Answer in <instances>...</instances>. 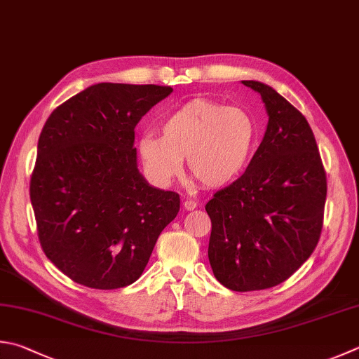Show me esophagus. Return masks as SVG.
<instances>
[{
	"instance_id": "obj_1",
	"label": "esophagus",
	"mask_w": 359,
	"mask_h": 359,
	"mask_svg": "<svg viewBox=\"0 0 359 359\" xmlns=\"http://www.w3.org/2000/svg\"><path fill=\"white\" fill-rule=\"evenodd\" d=\"M182 206H184L186 211H194V209L197 208V201H195V200H191V198H187V200L182 201Z\"/></svg>"
}]
</instances>
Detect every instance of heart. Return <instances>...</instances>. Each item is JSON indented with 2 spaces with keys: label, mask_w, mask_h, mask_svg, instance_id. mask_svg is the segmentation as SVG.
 Masks as SVG:
<instances>
[{
  "label": "heart",
  "mask_w": 359,
  "mask_h": 359,
  "mask_svg": "<svg viewBox=\"0 0 359 359\" xmlns=\"http://www.w3.org/2000/svg\"><path fill=\"white\" fill-rule=\"evenodd\" d=\"M162 136L147 133L139 139V156L153 181L168 184L189 172L201 184L223 187L241 178L253 159L259 128L242 107L211 100H192L162 120Z\"/></svg>",
  "instance_id": "b5f03b06"
}]
</instances>
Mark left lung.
Segmentation results:
<instances>
[{
	"label": "left lung",
	"instance_id": "1",
	"mask_svg": "<svg viewBox=\"0 0 359 359\" xmlns=\"http://www.w3.org/2000/svg\"><path fill=\"white\" fill-rule=\"evenodd\" d=\"M258 92L266 134L241 178L206 203L212 229L208 258L223 286L248 292L286 281L319 242L327 173L303 114L267 84Z\"/></svg>",
	"mask_w": 359,
	"mask_h": 359
}]
</instances>
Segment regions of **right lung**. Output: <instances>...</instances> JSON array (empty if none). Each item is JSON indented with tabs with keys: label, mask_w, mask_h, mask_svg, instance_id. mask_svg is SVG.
Segmentation results:
<instances>
[{
	"label": "right lung",
	"mask_w": 359,
	"mask_h": 359,
	"mask_svg": "<svg viewBox=\"0 0 359 359\" xmlns=\"http://www.w3.org/2000/svg\"><path fill=\"white\" fill-rule=\"evenodd\" d=\"M170 86L100 83L57 106L37 144L29 195L40 245L78 285L118 289L136 281L180 195L148 184L134 128Z\"/></svg>",
	"instance_id": "add662e5"
}]
</instances>
